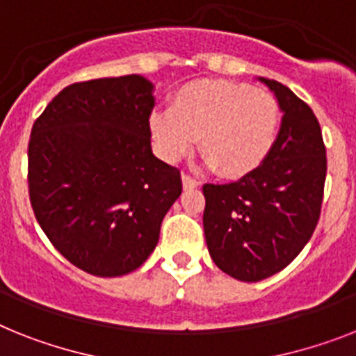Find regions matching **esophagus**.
<instances>
[{"label":"esophagus","instance_id":"obj_1","mask_svg":"<svg viewBox=\"0 0 356 356\" xmlns=\"http://www.w3.org/2000/svg\"><path fill=\"white\" fill-rule=\"evenodd\" d=\"M181 184H184V189H196L200 185V181L195 180V178L189 175H181Z\"/></svg>","mask_w":356,"mask_h":356}]
</instances>
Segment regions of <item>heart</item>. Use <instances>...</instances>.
<instances>
[{"label": "heart", "mask_w": 356, "mask_h": 356, "mask_svg": "<svg viewBox=\"0 0 356 356\" xmlns=\"http://www.w3.org/2000/svg\"><path fill=\"white\" fill-rule=\"evenodd\" d=\"M149 127L165 160L191 154L200 138L207 165L227 178H242L273 152L280 107L271 94L248 83L198 79L176 90L169 111H154Z\"/></svg>", "instance_id": "1"}]
</instances>
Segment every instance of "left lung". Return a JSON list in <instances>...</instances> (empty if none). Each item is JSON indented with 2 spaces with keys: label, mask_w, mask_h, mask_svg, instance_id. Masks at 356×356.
<instances>
[{
  "label": "left lung",
  "mask_w": 356,
  "mask_h": 356,
  "mask_svg": "<svg viewBox=\"0 0 356 356\" xmlns=\"http://www.w3.org/2000/svg\"><path fill=\"white\" fill-rule=\"evenodd\" d=\"M260 81L284 113L273 152L238 181L204 185L209 254L242 282L264 280L298 257L318 224L327 171L320 123L309 105L275 79Z\"/></svg>",
  "instance_id": "left-lung-1"
}]
</instances>
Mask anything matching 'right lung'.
Masks as SVG:
<instances>
[{
  "label": "right lung",
  "instance_id": "right-lung-1",
  "mask_svg": "<svg viewBox=\"0 0 356 356\" xmlns=\"http://www.w3.org/2000/svg\"><path fill=\"white\" fill-rule=\"evenodd\" d=\"M152 90L138 74L72 83L32 125L29 195L38 224L94 277L142 266L181 195L180 171L152 154Z\"/></svg>",
  "mask_w": 356,
  "mask_h": 356
}]
</instances>
